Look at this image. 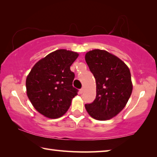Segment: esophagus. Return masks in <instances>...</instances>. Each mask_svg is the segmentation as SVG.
<instances>
[{"instance_id": "1", "label": "esophagus", "mask_w": 157, "mask_h": 157, "mask_svg": "<svg viewBox=\"0 0 157 157\" xmlns=\"http://www.w3.org/2000/svg\"><path fill=\"white\" fill-rule=\"evenodd\" d=\"M84 91V88H82L80 90H79V93H80L81 94H83Z\"/></svg>"}]
</instances>
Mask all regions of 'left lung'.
Segmentation results:
<instances>
[{"mask_svg": "<svg viewBox=\"0 0 157 157\" xmlns=\"http://www.w3.org/2000/svg\"><path fill=\"white\" fill-rule=\"evenodd\" d=\"M85 60L96 82V98L85 108L95 120H109L123 109L132 94L129 68L120 58L104 50H90Z\"/></svg>", "mask_w": 157, "mask_h": 157, "instance_id": "obj_1", "label": "left lung"}]
</instances>
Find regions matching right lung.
Returning <instances> with one entry per match:
<instances>
[{"mask_svg":"<svg viewBox=\"0 0 157 157\" xmlns=\"http://www.w3.org/2000/svg\"><path fill=\"white\" fill-rule=\"evenodd\" d=\"M78 56L71 50H57L37 62L28 75V97L34 109L46 118L64 115L78 95L72 86L75 74L70 67Z\"/></svg>","mask_w":157,"mask_h":157,"instance_id":"add662e5","label":"right lung"}]
</instances>
